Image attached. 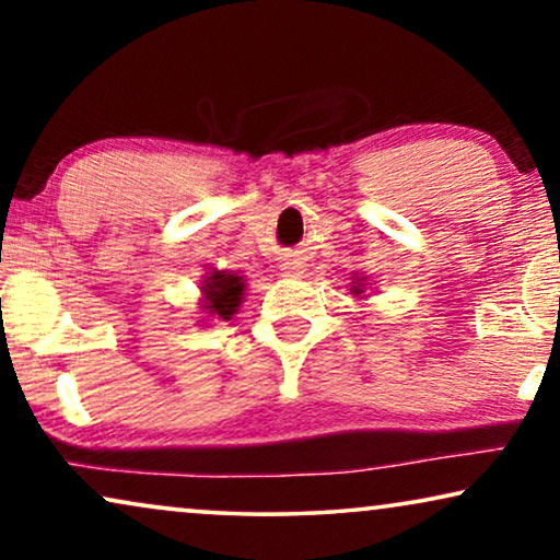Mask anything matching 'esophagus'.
Returning a JSON list of instances; mask_svg holds the SVG:
<instances>
[{
	"instance_id": "esophagus-1",
	"label": "esophagus",
	"mask_w": 560,
	"mask_h": 560,
	"mask_svg": "<svg viewBox=\"0 0 560 560\" xmlns=\"http://www.w3.org/2000/svg\"><path fill=\"white\" fill-rule=\"evenodd\" d=\"M280 270L288 275V278H298V275H303V262H298V259H288V262L280 265Z\"/></svg>"
}]
</instances>
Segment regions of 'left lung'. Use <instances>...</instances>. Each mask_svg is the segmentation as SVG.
Instances as JSON below:
<instances>
[{"mask_svg":"<svg viewBox=\"0 0 560 560\" xmlns=\"http://www.w3.org/2000/svg\"><path fill=\"white\" fill-rule=\"evenodd\" d=\"M354 293H362V290H359V288H357V290H354Z\"/></svg>","mask_w":560,"mask_h":560,"instance_id":"1","label":"left lung"}]
</instances>
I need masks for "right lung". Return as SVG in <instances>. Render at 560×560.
<instances>
[{
    "instance_id": "1",
    "label": "right lung",
    "mask_w": 560,
    "mask_h": 560,
    "mask_svg": "<svg viewBox=\"0 0 560 560\" xmlns=\"http://www.w3.org/2000/svg\"><path fill=\"white\" fill-rule=\"evenodd\" d=\"M206 308L213 316L229 320L240 308L242 295H244V282L242 278L229 272H213L209 280H206Z\"/></svg>"
}]
</instances>
